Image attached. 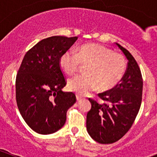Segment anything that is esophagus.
I'll return each instance as SVG.
<instances>
[{"instance_id":"1","label":"esophagus","mask_w":157,"mask_h":157,"mask_svg":"<svg viewBox=\"0 0 157 157\" xmlns=\"http://www.w3.org/2000/svg\"><path fill=\"white\" fill-rule=\"evenodd\" d=\"M76 98H77V100L78 101V102L83 99V97H81V96H79V95H76Z\"/></svg>"}]
</instances>
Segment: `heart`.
Masks as SVG:
<instances>
[{"instance_id": "heart-1", "label": "heart", "mask_w": 157, "mask_h": 157, "mask_svg": "<svg viewBox=\"0 0 157 157\" xmlns=\"http://www.w3.org/2000/svg\"><path fill=\"white\" fill-rule=\"evenodd\" d=\"M81 64L87 65L85 74L75 76L67 81L69 90L81 95L96 87L102 91L115 87L124 77L127 67L122 55L95 43L81 45L76 52L66 51L60 57V67L67 74L75 73Z\"/></svg>"}]
</instances>
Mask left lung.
<instances>
[{
  "instance_id": "obj_1",
  "label": "left lung",
  "mask_w": 157,
  "mask_h": 157,
  "mask_svg": "<svg viewBox=\"0 0 157 157\" xmlns=\"http://www.w3.org/2000/svg\"><path fill=\"white\" fill-rule=\"evenodd\" d=\"M115 44L128 60L125 74L115 87L98 94L105 103L89 99L91 109L86 115L88 134L103 144L115 143L129 131L142 100L143 79L138 64L127 49Z\"/></svg>"
}]
</instances>
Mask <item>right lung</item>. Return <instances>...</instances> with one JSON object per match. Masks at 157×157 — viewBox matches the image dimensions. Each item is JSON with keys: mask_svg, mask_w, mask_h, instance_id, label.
Listing matches in <instances>:
<instances>
[{"mask_svg": "<svg viewBox=\"0 0 157 157\" xmlns=\"http://www.w3.org/2000/svg\"><path fill=\"white\" fill-rule=\"evenodd\" d=\"M77 37L42 39L25 55L16 79V99L22 117L40 134L56 132L64 125L67 110L76 102L64 92L66 81L59 65L61 55Z\"/></svg>", "mask_w": 157, "mask_h": 157, "instance_id": "1", "label": "right lung"}]
</instances>
